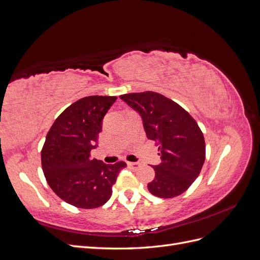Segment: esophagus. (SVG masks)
Returning a JSON list of instances; mask_svg holds the SVG:
<instances>
[{"mask_svg":"<svg viewBox=\"0 0 260 260\" xmlns=\"http://www.w3.org/2000/svg\"><path fill=\"white\" fill-rule=\"evenodd\" d=\"M128 166L133 168V169H137L140 167V162L138 161H131V162H128Z\"/></svg>","mask_w":260,"mask_h":260,"instance_id":"1","label":"esophagus"}]
</instances>
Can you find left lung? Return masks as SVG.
<instances>
[{
    "mask_svg": "<svg viewBox=\"0 0 260 260\" xmlns=\"http://www.w3.org/2000/svg\"><path fill=\"white\" fill-rule=\"evenodd\" d=\"M142 118L146 137L158 144L161 162L153 166L155 178L148 191L160 199L185 192L205 161V140L199 124L176 102L156 92L120 95Z\"/></svg>",
    "mask_w": 260,
    "mask_h": 260,
    "instance_id": "obj_1",
    "label": "left lung"
}]
</instances>
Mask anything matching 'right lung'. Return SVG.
Listing matches in <instances>:
<instances>
[{
    "mask_svg": "<svg viewBox=\"0 0 260 260\" xmlns=\"http://www.w3.org/2000/svg\"><path fill=\"white\" fill-rule=\"evenodd\" d=\"M116 96L91 95L75 102L54 121L41 152L44 176L54 193L79 208L100 207L111 199L124 161L106 165L91 158L103 118Z\"/></svg>",
    "mask_w": 260,
    "mask_h": 260,
    "instance_id": "obj_1",
    "label": "right lung"
}]
</instances>
